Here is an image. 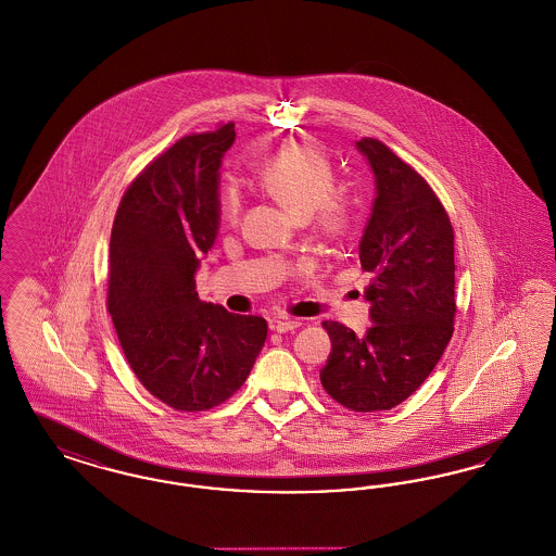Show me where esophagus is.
<instances>
[{
  "label": "esophagus",
  "instance_id": "esophagus-1",
  "mask_svg": "<svg viewBox=\"0 0 556 556\" xmlns=\"http://www.w3.org/2000/svg\"><path fill=\"white\" fill-rule=\"evenodd\" d=\"M301 324H303L301 319H278L274 328H276V332L285 334V332H292V330H296Z\"/></svg>",
  "mask_w": 556,
  "mask_h": 556
}]
</instances>
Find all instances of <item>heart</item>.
<instances>
[{"instance_id":"1","label":"heart","mask_w":556,"mask_h":556,"mask_svg":"<svg viewBox=\"0 0 556 556\" xmlns=\"http://www.w3.org/2000/svg\"><path fill=\"white\" fill-rule=\"evenodd\" d=\"M260 182L267 194L282 203L296 219H312L319 235L337 239L344 235L349 216L337 193V172L324 151L307 143H292L276 151L260 169ZM241 212V197L235 189L219 194V217L235 222Z\"/></svg>"}]
</instances>
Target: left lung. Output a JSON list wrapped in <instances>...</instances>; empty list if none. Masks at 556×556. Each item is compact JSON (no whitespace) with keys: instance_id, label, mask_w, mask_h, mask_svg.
<instances>
[{"instance_id":"1","label":"left lung","mask_w":556,"mask_h":556,"mask_svg":"<svg viewBox=\"0 0 556 556\" xmlns=\"http://www.w3.org/2000/svg\"><path fill=\"white\" fill-rule=\"evenodd\" d=\"M367 157L376 199L359 260L371 326L363 337L324 321L332 351L319 371L324 390L353 410L401 405L440 362L457 314L455 235L430 185L378 139L355 143Z\"/></svg>"}]
</instances>
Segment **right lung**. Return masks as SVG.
Instances as JSON below:
<instances>
[{"label": "right lung", "instance_id": "right-lung-1", "mask_svg": "<svg viewBox=\"0 0 556 556\" xmlns=\"http://www.w3.org/2000/svg\"><path fill=\"white\" fill-rule=\"evenodd\" d=\"M235 124L189 135L126 189L110 237L108 309L139 382L178 410H207L244 384L267 337L260 315L197 294L219 226V166Z\"/></svg>", "mask_w": 556, "mask_h": 556}]
</instances>
